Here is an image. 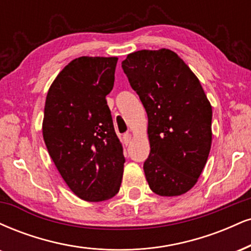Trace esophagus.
I'll return each mask as SVG.
<instances>
[{
  "instance_id": "34e87169",
  "label": "esophagus",
  "mask_w": 251,
  "mask_h": 251,
  "mask_svg": "<svg viewBox=\"0 0 251 251\" xmlns=\"http://www.w3.org/2000/svg\"><path fill=\"white\" fill-rule=\"evenodd\" d=\"M131 139H132V135L129 133L124 134V143H125L126 145H128L129 143H131Z\"/></svg>"
}]
</instances>
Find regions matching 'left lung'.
<instances>
[{
    "label": "left lung",
    "mask_w": 251,
    "mask_h": 251,
    "mask_svg": "<svg viewBox=\"0 0 251 251\" xmlns=\"http://www.w3.org/2000/svg\"><path fill=\"white\" fill-rule=\"evenodd\" d=\"M122 68L149 117L144 172L150 188L160 196L185 194L198 182L212 146V105L200 80L170 49L135 51Z\"/></svg>",
    "instance_id": "left-lung-1"
}]
</instances>
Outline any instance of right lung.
I'll return each instance as SVG.
<instances>
[{"mask_svg":"<svg viewBox=\"0 0 251 251\" xmlns=\"http://www.w3.org/2000/svg\"><path fill=\"white\" fill-rule=\"evenodd\" d=\"M117 62L87 56L71 60L45 100L42 131L48 152L69 188L90 202L113 198L122 185L125 158L106 101Z\"/></svg>","mask_w":251,"mask_h":251,"instance_id":"obj_1","label":"right lung"}]
</instances>
